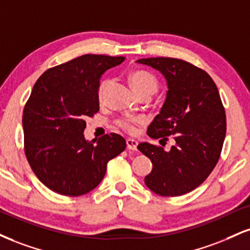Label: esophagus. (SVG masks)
<instances>
[{"mask_svg":"<svg viewBox=\"0 0 250 250\" xmlns=\"http://www.w3.org/2000/svg\"><path fill=\"white\" fill-rule=\"evenodd\" d=\"M125 143H127V149L129 150H136L137 149V141L133 140V138H127V141H125Z\"/></svg>","mask_w":250,"mask_h":250,"instance_id":"esophagus-1","label":"esophagus"}]
</instances>
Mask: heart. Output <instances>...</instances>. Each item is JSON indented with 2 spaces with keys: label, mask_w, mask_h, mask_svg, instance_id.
<instances>
[{
  "label": "heart",
  "mask_w": 250,
  "mask_h": 250,
  "mask_svg": "<svg viewBox=\"0 0 250 250\" xmlns=\"http://www.w3.org/2000/svg\"><path fill=\"white\" fill-rule=\"evenodd\" d=\"M129 80H130L131 87H133L134 91L136 92V94H138V93L146 92V91L155 93L158 87L157 79H156L151 73H149V72L146 71L133 72V73L130 74V77H129ZM109 85H110L109 79H104L100 83V86H99V89H98V96L100 100L104 99V96L106 94V91L108 89V87H109ZM138 122H141L140 120L134 119V117H128V119L120 120V121L117 122V125H119L121 128L125 129V130L133 133L135 130V125Z\"/></svg>",
  "instance_id": "obj_1"
}]
</instances>
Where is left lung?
I'll return each mask as SVG.
<instances>
[{
	"instance_id": "1",
	"label": "left lung",
	"mask_w": 250,
	"mask_h": 250,
	"mask_svg": "<svg viewBox=\"0 0 250 250\" xmlns=\"http://www.w3.org/2000/svg\"><path fill=\"white\" fill-rule=\"evenodd\" d=\"M136 62L161 72L167 85L161 112L146 134L164 141L173 136L176 142L169 151L148 142L138 144L152 163L144 183L163 197L185 194L209 176L220 157L226 115L218 87L205 71L182 59L157 57Z\"/></svg>"
}]
</instances>
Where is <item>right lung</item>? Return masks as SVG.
<instances>
[{
	"label": "right lung",
	"mask_w": 250,
	"mask_h": 250,
	"mask_svg": "<svg viewBox=\"0 0 250 250\" xmlns=\"http://www.w3.org/2000/svg\"><path fill=\"white\" fill-rule=\"evenodd\" d=\"M125 57L83 55L45 71L23 112L24 150L38 179L59 194L88 193L104 179L107 163L125 149V140L83 135L86 117L99 112L100 78Z\"/></svg>",
	"instance_id": "right-lung-1"
}]
</instances>
